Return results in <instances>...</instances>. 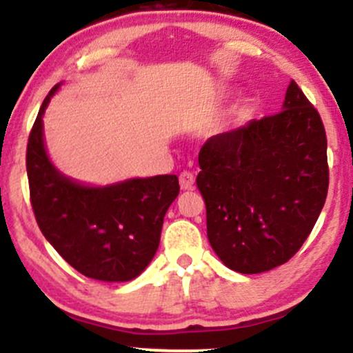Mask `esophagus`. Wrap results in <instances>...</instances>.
Instances as JSON below:
<instances>
[{
  "label": "esophagus",
  "mask_w": 353,
  "mask_h": 353,
  "mask_svg": "<svg viewBox=\"0 0 353 353\" xmlns=\"http://www.w3.org/2000/svg\"><path fill=\"white\" fill-rule=\"evenodd\" d=\"M179 184L183 191H192V189H194V176H192V172H189V170L181 172Z\"/></svg>",
  "instance_id": "obj_1"
}]
</instances>
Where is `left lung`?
<instances>
[{
    "label": "left lung",
    "mask_w": 353,
    "mask_h": 353,
    "mask_svg": "<svg viewBox=\"0 0 353 353\" xmlns=\"http://www.w3.org/2000/svg\"><path fill=\"white\" fill-rule=\"evenodd\" d=\"M198 162L208 240L226 267L265 272L301 248L330 170L323 121L294 81L279 113L208 139Z\"/></svg>",
    "instance_id": "left-lung-1"
}]
</instances>
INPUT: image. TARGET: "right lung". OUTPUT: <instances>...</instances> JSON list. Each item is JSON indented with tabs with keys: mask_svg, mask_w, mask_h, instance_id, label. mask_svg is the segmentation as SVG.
<instances>
[{
	"mask_svg": "<svg viewBox=\"0 0 353 353\" xmlns=\"http://www.w3.org/2000/svg\"><path fill=\"white\" fill-rule=\"evenodd\" d=\"M57 88L43 99L28 137L27 174L35 220L77 272L106 283L132 281L157 252L179 181L167 174L89 188L62 176L49 161L42 135V114Z\"/></svg>",
	"mask_w": 353,
	"mask_h": 353,
	"instance_id": "right-lung-1",
	"label": "right lung"
}]
</instances>
